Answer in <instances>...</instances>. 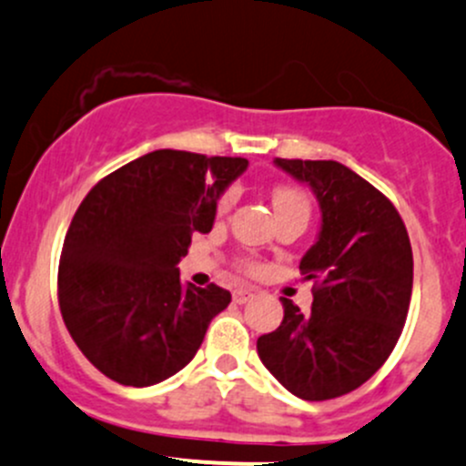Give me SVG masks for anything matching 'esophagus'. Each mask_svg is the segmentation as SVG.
I'll return each instance as SVG.
<instances>
[{"mask_svg": "<svg viewBox=\"0 0 466 466\" xmlns=\"http://www.w3.org/2000/svg\"><path fill=\"white\" fill-rule=\"evenodd\" d=\"M249 299H254V292L252 290H234V301L237 303H248Z\"/></svg>", "mask_w": 466, "mask_h": 466, "instance_id": "obj_1", "label": "esophagus"}]
</instances>
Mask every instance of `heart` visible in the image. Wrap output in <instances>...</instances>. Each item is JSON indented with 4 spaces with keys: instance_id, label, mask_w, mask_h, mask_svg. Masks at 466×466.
Masks as SVG:
<instances>
[{
    "instance_id": "obj_1",
    "label": "heart",
    "mask_w": 466,
    "mask_h": 466,
    "mask_svg": "<svg viewBox=\"0 0 466 466\" xmlns=\"http://www.w3.org/2000/svg\"><path fill=\"white\" fill-rule=\"evenodd\" d=\"M234 200H237V194H234V189H229V192H225L223 196L218 198V214H225L229 208L234 205ZM272 205H274V212H283V209H306L308 212V196L303 192H299V189H292V187H279L274 189L272 194Z\"/></svg>"
}]
</instances>
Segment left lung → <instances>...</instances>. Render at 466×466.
<instances>
[{"mask_svg":"<svg viewBox=\"0 0 466 466\" xmlns=\"http://www.w3.org/2000/svg\"><path fill=\"white\" fill-rule=\"evenodd\" d=\"M274 165L312 189L321 225L299 263L315 281L310 312L283 297L281 326L258 337L257 350L297 398H339L370 380L398 344L413 290L409 234L393 203L346 165Z\"/></svg>","mask_w":466,"mask_h":466,"instance_id":"1","label":"left lung"}]
</instances>
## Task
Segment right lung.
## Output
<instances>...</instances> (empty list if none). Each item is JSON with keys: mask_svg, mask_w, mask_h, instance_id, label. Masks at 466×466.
Listing matches in <instances>:
<instances>
[{"mask_svg": "<svg viewBox=\"0 0 466 466\" xmlns=\"http://www.w3.org/2000/svg\"><path fill=\"white\" fill-rule=\"evenodd\" d=\"M246 158L158 149L102 178L62 248L57 295L86 360L125 386H154L194 360L232 295L180 281L192 234L209 232Z\"/></svg>", "mask_w": 466, "mask_h": 466, "instance_id": "1", "label": "right lung"}]
</instances>
